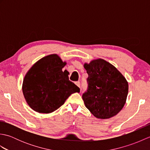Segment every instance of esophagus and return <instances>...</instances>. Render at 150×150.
Segmentation results:
<instances>
[{"label":"esophagus","mask_w":150,"mask_h":150,"mask_svg":"<svg viewBox=\"0 0 150 150\" xmlns=\"http://www.w3.org/2000/svg\"><path fill=\"white\" fill-rule=\"evenodd\" d=\"M75 84L77 85L79 88H81V83H80V82H79V81L75 82Z\"/></svg>","instance_id":"esophagus-1"}]
</instances>
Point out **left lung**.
Returning a JSON list of instances; mask_svg holds the SVG:
<instances>
[{
  "label": "left lung",
  "mask_w": 150,
  "mask_h": 150,
  "mask_svg": "<svg viewBox=\"0 0 150 150\" xmlns=\"http://www.w3.org/2000/svg\"><path fill=\"white\" fill-rule=\"evenodd\" d=\"M88 89L82 95L86 107L100 119L115 116L122 109L128 93V82L115 67L103 59L85 62Z\"/></svg>",
  "instance_id": "obj_1"
}]
</instances>
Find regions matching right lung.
<instances>
[{"mask_svg": "<svg viewBox=\"0 0 150 150\" xmlns=\"http://www.w3.org/2000/svg\"><path fill=\"white\" fill-rule=\"evenodd\" d=\"M66 65L57 54L39 59L28 70L22 82V93L29 106L39 113H50L64 104L80 89L62 71Z\"/></svg>", "mask_w": 150, "mask_h": 150, "instance_id": "right-lung-1", "label": "right lung"}]
</instances>
